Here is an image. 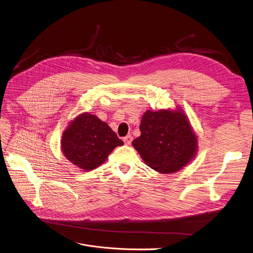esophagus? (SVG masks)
I'll return each mask as SVG.
<instances>
[{
  "label": "esophagus",
  "mask_w": 253,
  "mask_h": 253,
  "mask_svg": "<svg viewBox=\"0 0 253 253\" xmlns=\"http://www.w3.org/2000/svg\"><path fill=\"white\" fill-rule=\"evenodd\" d=\"M123 140H124V142H125L126 145H130L131 142H132V140H133V137H132V135H127L126 137L123 138Z\"/></svg>",
  "instance_id": "34e87169"
}]
</instances>
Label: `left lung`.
Instances as JSON below:
<instances>
[{"mask_svg":"<svg viewBox=\"0 0 253 253\" xmlns=\"http://www.w3.org/2000/svg\"><path fill=\"white\" fill-rule=\"evenodd\" d=\"M140 136L132 141L144 163L162 174L178 172L196 156L198 138L184 111L147 110L140 122Z\"/></svg>","mask_w":253,"mask_h":253,"instance_id":"8db88e82","label":"left lung"}]
</instances>
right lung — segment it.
Instances as JSON below:
<instances>
[{
	"mask_svg": "<svg viewBox=\"0 0 253 253\" xmlns=\"http://www.w3.org/2000/svg\"><path fill=\"white\" fill-rule=\"evenodd\" d=\"M123 144L106 122L87 112L68 123L61 139L65 158L86 172L104 164L112 151Z\"/></svg>",
	"mask_w": 253,
	"mask_h": 253,
	"instance_id": "add662e5",
	"label": "right lung"
}]
</instances>
